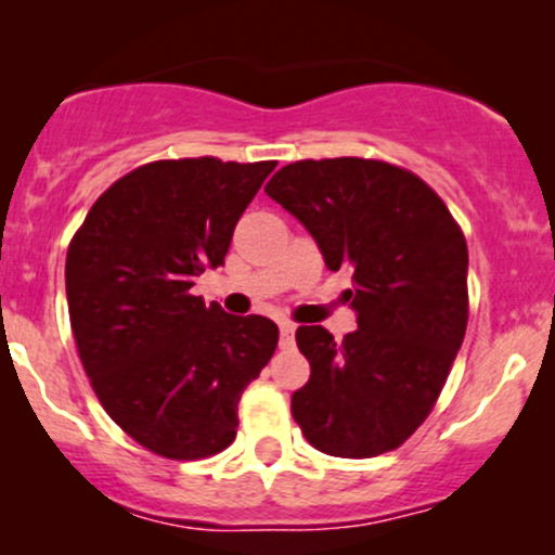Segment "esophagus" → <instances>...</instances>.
Returning <instances> with one entry per match:
<instances>
[{
  "mask_svg": "<svg viewBox=\"0 0 555 555\" xmlns=\"http://www.w3.org/2000/svg\"><path fill=\"white\" fill-rule=\"evenodd\" d=\"M295 344V326L292 323H279V347L289 349Z\"/></svg>",
  "mask_w": 555,
  "mask_h": 555,
  "instance_id": "34e87169",
  "label": "esophagus"
}]
</instances>
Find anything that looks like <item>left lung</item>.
Returning a JSON list of instances; mask_svg holds the SVG:
<instances>
[{"label": "left lung", "mask_w": 555, "mask_h": 555, "mask_svg": "<svg viewBox=\"0 0 555 555\" xmlns=\"http://www.w3.org/2000/svg\"><path fill=\"white\" fill-rule=\"evenodd\" d=\"M313 234L328 271H352L358 331L299 326L310 380L292 393L308 443L344 460L399 449L430 415L467 331V242L412 171L373 158H305L266 184Z\"/></svg>", "instance_id": "left-lung-1"}]
</instances>
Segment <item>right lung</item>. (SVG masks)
I'll list each match as a JSON object with an SVG mask.
<instances>
[{"mask_svg":"<svg viewBox=\"0 0 555 555\" xmlns=\"http://www.w3.org/2000/svg\"><path fill=\"white\" fill-rule=\"evenodd\" d=\"M276 162L169 158L132 169L88 211L67 250L69 323L101 406L167 460H206L237 436L242 391L279 341L263 315L195 297L224 266L247 203Z\"/></svg>","mask_w":555,"mask_h":555,"instance_id":"add662e5","label":"right lung"}]
</instances>
